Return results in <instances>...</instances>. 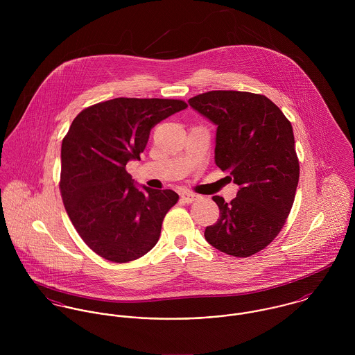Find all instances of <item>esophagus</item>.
I'll list each match as a JSON object with an SVG mask.
<instances>
[{
  "mask_svg": "<svg viewBox=\"0 0 355 355\" xmlns=\"http://www.w3.org/2000/svg\"><path fill=\"white\" fill-rule=\"evenodd\" d=\"M198 198H200V197H198L197 194H194V193H190V191H184V193H182V201H183V202H196Z\"/></svg>",
  "mask_w": 355,
  "mask_h": 355,
  "instance_id": "34e87169",
  "label": "esophagus"
}]
</instances>
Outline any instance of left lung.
Listing matches in <instances>:
<instances>
[{"mask_svg": "<svg viewBox=\"0 0 355 355\" xmlns=\"http://www.w3.org/2000/svg\"><path fill=\"white\" fill-rule=\"evenodd\" d=\"M193 109L217 125L214 161L239 186L230 203L214 196L220 209L205 239L217 250L250 257L282 231L300 180L293 125L265 96L214 90L189 100Z\"/></svg>", "mask_w": 355, "mask_h": 355, "instance_id": "1", "label": "left lung"}]
</instances>
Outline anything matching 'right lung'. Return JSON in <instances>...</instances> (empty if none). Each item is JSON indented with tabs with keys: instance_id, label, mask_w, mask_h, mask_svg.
<instances>
[{
	"instance_id": "obj_1",
	"label": "right lung",
	"mask_w": 355,
	"mask_h": 355,
	"mask_svg": "<svg viewBox=\"0 0 355 355\" xmlns=\"http://www.w3.org/2000/svg\"><path fill=\"white\" fill-rule=\"evenodd\" d=\"M187 107L180 100L114 98L83 109L61 145L60 191L65 210L85 243L112 262L150 252L172 190L138 189L125 165L141 159L150 130Z\"/></svg>"
}]
</instances>
